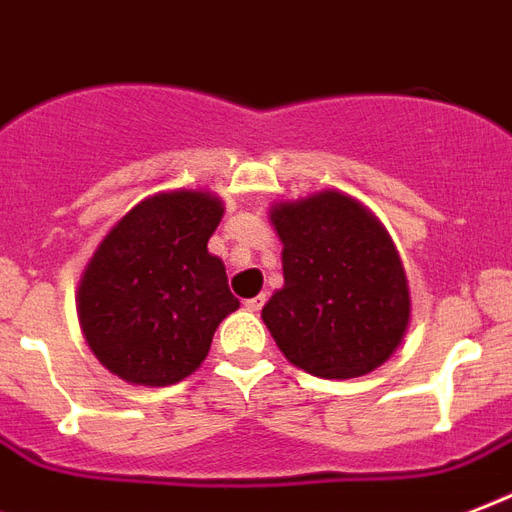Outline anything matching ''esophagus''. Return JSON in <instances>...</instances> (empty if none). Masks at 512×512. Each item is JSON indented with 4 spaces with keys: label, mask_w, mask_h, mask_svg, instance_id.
Instances as JSON below:
<instances>
[{
    "label": "esophagus",
    "mask_w": 512,
    "mask_h": 512,
    "mask_svg": "<svg viewBox=\"0 0 512 512\" xmlns=\"http://www.w3.org/2000/svg\"><path fill=\"white\" fill-rule=\"evenodd\" d=\"M264 301H267V296H264V293H261V296H253V299H245V310L259 312L261 307H264Z\"/></svg>",
    "instance_id": "obj_1"
}]
</instances>
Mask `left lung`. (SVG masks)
<instances>
[{
    "label": "left lung",
    "mask_w": 512,
    "mask_h": 512,
    "mask_svg": "<svg viewBox=\"0 0 512 512\" xmlns=\"http://www.w3.org/2000/svg\"><path fill=\"white\" fill-rule=\"evenodd\" d=\"M285 285L261 318L293 366L352 379L382 366L408 326V288L390 235L342 192L272 208Z\"/></svg>",
    "instance_id": "obj_1"
}]
</instances>
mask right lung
<instances>
[{
	"mask_svg": "<svg viewBox=\"0 0 512 512\" xmlns=\"http://www.w3.org/2000/svg\"><path fill=\"white\" fill-rule=\"evenodd\" d=\"M221 200L165 192L138 202L104 237L79 283V323L95 358L130 384L181 382L240 307L208 253Z\"/></svg>",
	"mask_w": 512,
	"mask_h": 512,
	"instance_id": "obj_1",
	"label": "right lung"
}]
</instances>
